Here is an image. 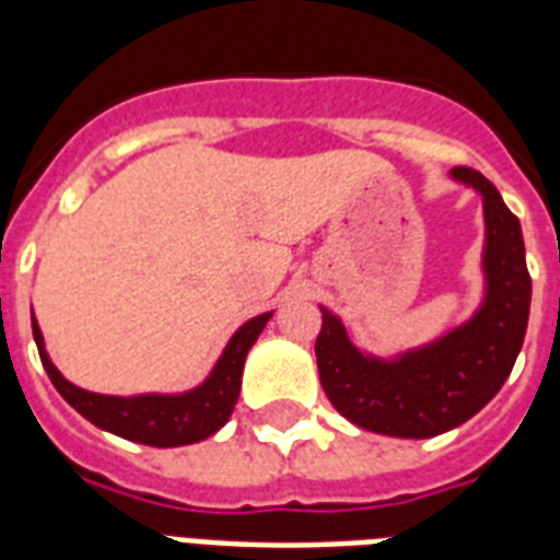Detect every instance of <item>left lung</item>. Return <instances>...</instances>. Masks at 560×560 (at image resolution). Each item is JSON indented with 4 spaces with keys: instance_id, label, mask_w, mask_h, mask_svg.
<instances>
[{
    "instance_id": "obj_1",
    "label": "left lung",
    "mask_w": 560,
    "mask_h": 560,
    "mask_svg": "<svg viewBox=\"0 0 560 560\" xmlns=\"http://www.w3.org/2000/svg\"><path fill=\"white\" fill-rule=\"evenodd\" d=\"M453 177L482 194L486 206V302L477 316L433 346L398 360H374L351 346L331 311L316 337L319 381L351 424L398 439H430L474 418L494 398L523 349L529 325L532 279L521 220L479 171Z\"/></svg>"
}]
</instances>
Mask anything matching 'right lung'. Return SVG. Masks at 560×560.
<instances>
[{
	"instance_id": "1",
	"label": "right lung",
	"mask_w": 560,
	"mask_h": 560,
	"mask_svg": "<svg viewBox=\"0 0 560 560\" xmlns=\"http://www.w3.org/2000/svg\"><path fill=\"white\" fill-rule=\"evenodd\" d=\"M270 314H261L237 328L229 340L223 358L218 360L209 381L186 392V395H139V398H116V395H95V392L78 389L63 374L57 372L43 349L39 325L31 323L34 340H37L43 369L55 383V389L81 412L107 433H116L130 442L151 444V447H179L209 439L226 424L241 392V374H244L246 351L253 349L258 334L264 331Z\"/></svg>"
}]
</instances>
